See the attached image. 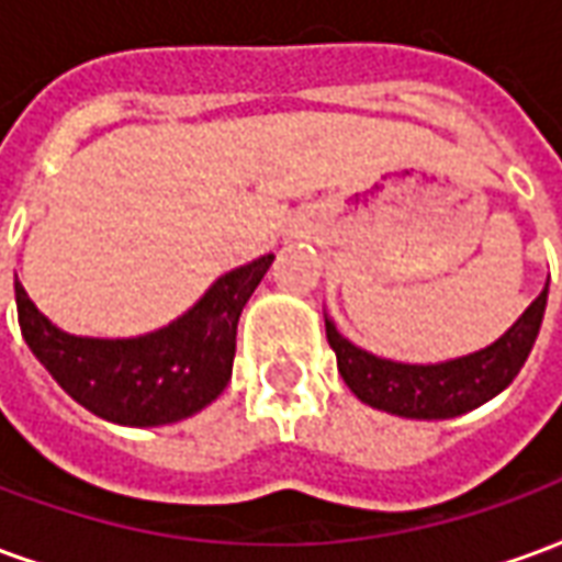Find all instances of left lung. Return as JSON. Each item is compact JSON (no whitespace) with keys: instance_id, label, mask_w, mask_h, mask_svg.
<instances>
[{"instance_id":"left-lung-1","label":"left lung","mask_w":562,"mask_h":562,"mask_svg":"<svg viewBox=\"0 0 562 562\" xmlns=\"http://www.w3.org/2000/svg\"><path fill=\"white\" fill-rule=\"evenodd\" d=\"M544 304H548V285L499 340L479 352L436 361V364H406L367 352L342 337L328 313H325V330H328L330 349L337 352V370L342 382L358 401L401 418L439 422V418L472 413L512 385V379L520 373L532 342L539 337Z\"/></svg>"}]
</instances>
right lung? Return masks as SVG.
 Listing matches in <instances>:
<instances>
[{
  "instance_id": "add662e5",
  "label": "right lung",
  "mask_w": 562,
  "mask_h": 562,
  "mask_svg": "<svg viewBox=\"0 0 562 562\" xmlns=\"http://www.w3.org/2000/svg\"><path fill=\"white\" fill-rule=\"evenodd\" d=\"M273 252L222 273L183 316L140 337H78L56 328L14 280L23 340L71 401L123 427H161L220 397L234 364L237 318Z\"/></svg>"
}]
</instances>
